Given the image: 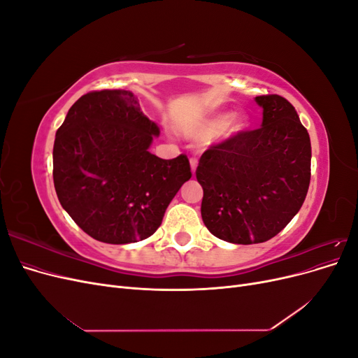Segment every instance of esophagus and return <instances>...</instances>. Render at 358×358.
Instances as JSON below:
<instances>
[{"label":"esophagus","instance_id":"esophagus-1","mask_svg":"<svg viewBox=\"0 0 358 358\" xmlns=\"http://www.w3.org/2000/svg\"><path fill=\"white\" fill-rule=\"evenodd\" d=\"M189 164H191V171H192V175H196V170H197V164H199V161H197V158H191V159H189Z\"/></svg>","mask_w":358,"mask_h":358}]
</instances>
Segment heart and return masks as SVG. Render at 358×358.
<instances>
[{
  "instance_id": "obj_1",
  "label": "heart",
  "mask_w": 358,
  "mask_h": 358,
  "mask_svg": "<svg viewBox=\"0 0 358 358\" xmlns=\"http://www.w3.org/2000/svg\"><path fill=\"white\" fill-rule=\"evenodd\" d=\"M248 127V117L245 115L236 113L230 117L227 115H213L204 121L189 125L183 128V134L189 138H197V140H209L218 136L224 137H231L237 133L243 131Z\"/></svg>"
}]
</instances>
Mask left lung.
Wrapping results in <instances>:
<instances>
[{
    "instance_id": "obj_1",
    "label": "left lung",
    "mask_w": 358,
    "mask_h": 358,
    "mask_svg": "<svg viewBox=\"0 0 358 358\" xmlns=\"http://www.w3.org/2000/svg\"><path fill=\"white\" fill-rule=\"evenodd\" d=\"M263 124L212 145L196 176L201 218L225 242L251 245L275 237L294 218L310 182V138L284 96L259 95Z\"/></svg>"
}]
</instances>
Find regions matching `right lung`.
Returning <instances> with one entry per match:
<instances>
[{"mask_svg": "<svg viewBox=\"0 0 358 358\" xmlns=\"http://www.w3.org/2000/svg\"><path fill=\"white\" fill-rule=\"evenodd\" d=\"M158 134L129 91H92L70 107L53 145V183L62 208L95 241L124 245L152 236L191 179L187 155L149 152Z\"/></svg>", "mask_w": 358, "mask_h": 358, "instance_id": "right-lung-1", "label": "right lung"}]
</instances>
